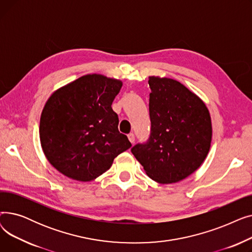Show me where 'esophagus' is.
Listing matches in <instances>:
<instances>
[{"label":"esophagus","instance_id":"1","mask_svg":"<svg viewBox=\"0 0 252 252\" xmlns=\"http://www.w3.org/2000/svg\"><path fill=\"white\" fill-rule=\"evenodd\" d=\"M128 140H129V142L131 143V144H134L135 143V140H136V138H135V135L133 134V133H130V134H128Z\"/></svg>","mask_w":252,"mask_h":252}]
</instances>
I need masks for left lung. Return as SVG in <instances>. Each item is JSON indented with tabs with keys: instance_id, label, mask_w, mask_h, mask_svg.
Listing matches in <instances>:
<instances>
[{
	"instance_id": "left-lung-1",
	"label": "left lung",
	"mask_w": 252,
	"mask_h": 252,
	"mask_svg": "<svg viewBox=\"0 0 252 252\" xmlns=\"http://www.w3.org/2000/svg\"><path fill=\"white\" fill-rule=\"evenodd\" d=\"M150 136L130 149L152 180L177 183L201 165L213 128L208 109L194 93L167 77L150 76Z\"/></svg>"
}]
</instances>
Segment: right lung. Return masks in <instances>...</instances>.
<instances>
[{
    "label": "right lung",
    "instance_id": "add662e5",
    "mask_svg": "<svg viewBox=\"0 0 252 252\" xmlns=\"http://www.w3.org/2000/svg\"><path fill=\"white\" fill-rule=\"evenodd\" d=\"M122 86L117 79L88 74L57 90L47 101L39 139L47 159L64 176L81 182L94 180L130 148L111 108Z\"/></svg>",
    "mask_w": 252,
    "mask_h": 252
}]
</instances>
